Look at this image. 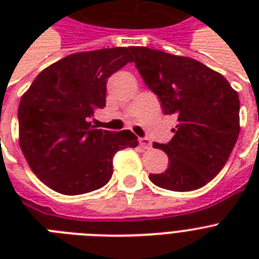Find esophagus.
Listing matches in <instances>:
<instances>
[{
    "label": "esophagus",
    "instance_id": "obj_1",
    "mask_svg": "<svg viewBox=\"0 0 259 259\" xmlns=\"http://www.w3.org/2000/svg\"><path fill=\"white\" fill-rule=\"evenodd\" d=\"M140 145H141L142 149H150L152 148V141H150L149 138L142 137L140 138Z\"/></svg>",
    "mask_w": 259,
    "mask_h": 259
}]
</instances>
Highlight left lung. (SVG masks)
I'll use <instances>...</instances> for the list:
<instances>
[{
    "instance_id": "obj_1",
    "label": "left lung",
    "mask_w": 259,
    "mask_h": 259,
    "mask_svg": "<svg viewBox=\"0 0 259 259\" xmlns=\"http://www.w3.org/2000/svg\"><path fill=\"white\" fill-rule=\"evenodd\" d=\"M144 82L177 117L168 144L153 142L169 162L149 175L160 188L187 192L201 188L225 166L239 136V97L227 79L195 59L146 47H130Z\"/></svg>"
}]
</instances>
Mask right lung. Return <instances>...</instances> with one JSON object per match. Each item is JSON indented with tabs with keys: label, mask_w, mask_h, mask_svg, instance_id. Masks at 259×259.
I'll list each match as a JSON object with an SVG mask.
<instances>
[{
	"label": "right lung",
	"mask_w": 259,
	"mask_h": 259,
	"mask_svg": "<svg viewBox=\"0 0 259 259\" xmlns=\"http://www.w3.org/2000/svg\"><path fill=\"white\" fill-rule=\"evenodd\" d=\"M130 48L79 52L36 76L18 106L20 148L30 169L51 189L82 195L113 175L118 150L136 148L130 130L95 129L94 111L106 106L107 79L133 62Z\"/></svg>",
	"instance_id": "1"
}]
</instances>
